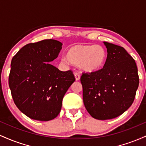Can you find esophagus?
<instances>
[{
    "instance_id": "esophagus-1",
    "label": "esophagus",
    "mask_w": 146,
    "mask_h": 146,
    "mask_svg": "<svg viewBox=\"0 0 146 146\" xmlns=\"http://www.w3.org/2000/svg\"><path fill=\"white\" fill-rule=\"evenodd\" d=\"M74 75H75V80H76L77 81L80 80V73H77V72H75V73H74Z\"/></svg>"
}]
</instances>
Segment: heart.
I'll return each mask as SVG.
<instances>
[{"label": "heart", "instance_id": "b5f03b06", "mask_svg": "<svg viewBox=\"0 0 146 146\" xmlns=\"http://www.w3.org/2000/svg\"><path fill=\"white\" fill-rule=\"evenodd\" d=\"M107 57L106 50L101 45L75 44L68 48L62 61L69 62L86 73H93L104 68Z\"/></svg>", "mask_w": 146, "mask_h": 146}]
</instances>
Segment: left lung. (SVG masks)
<instances>
[{"label": "left lung", "instance_id": "1", "mask_svg": "<svg viewBox=\"0 0 146 146\" xmlns=\"http://www.w3.org/2000/svg\"><path fill=\"white\" fill-rule=\"evenodd\" d=\"M108 52L100 71L80 78L85 108L93 118L110 119L123 114L135 100L139 78L135 60L118 45L104 42Z\"/></svg>", "mask_w": 146, "mask_h": 146}]
</instances>
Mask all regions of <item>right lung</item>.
<instances>
[{"label": "right lung", "instance_id": "add662e5", "mask_svg": "<svg viewBox=\"0 0 146 146\" xmlns=\"http://www.w3.org/2000/svg\"><path fill=\"white\" fill-rule=\"evenodd\" d=\"M61 42L44 40L29 43L13 57L9 86L16 106L29 118L49 121L59 115L64 95L75 78L50 63L58 58Z\"/></svg>", "mask_w": 146, "mask_h": 146}]
</instances>
